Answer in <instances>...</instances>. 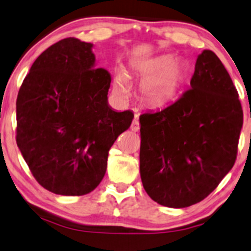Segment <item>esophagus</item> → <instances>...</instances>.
Wrapping results in <instances>:
<instances>
[{"label": "esophagus", "mask_w": 251, "mask_h": 251, "mask_svg": "<svg viewBox=\"0 0 251 251\" xmlns=\"http://www.w3.org/2000/svg\"><path fill=\"white\" fill-rule=\"evenodd\" d=\"M130 129H131L132 131H135V132H137L138 130H140V121H138V117L137 116H136L135 119L132 120Z\"/></svg>", "instance_id": "1"}]
</instances>
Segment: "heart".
I'll return each instance as SVG.
<instances>
[{
    "instance_id": "b5f03b06",
    "label": "heart",
    "mask_w": 251,
    "mask_h": 251,
    "mask_svg": "<svg viewBox=\"0 0 251 251\" xmlns=\"http://www.w3.org/2000/svg\"><path fill=\"white\" fill-rule=\"evenodd\" d=\"M132 74L141 80V101L149 108H162L178 97L187 79L188 66L182 60H173L171 55H159L135 63ZM113 91L120 99L129 97L130 85L125 72L115 73Z\"/></svg>"
}]
</instances>
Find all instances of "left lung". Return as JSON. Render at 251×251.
<instances>
[{
    "mask_svg": "<svg viewBox=\"0 0 251 251\" xmlns=\"http://www.w3.org/2000/svg\"><path fill=\"white\" fill-rule=\"evenodd\" d=\"M140 171L151 199L171 208L200 202L234 166L243 111L218 55H198L191 88L175 103L141 115Z\"/></svg>",
    "mask_w": 251,
    "mask_h": 251,
    "instance_id": "left-lung-1",
    "label": "left lung"
}]
</instances>
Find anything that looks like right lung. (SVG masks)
Segmentation results:
<instances>
[{"label": "right lung", "mask_w": 251, "mask_h": 251, "mask_svg": "<svg viewBox=\"0 0 251 251\" xmlns=\"http://www.w3.org/2000/svg\"><path fill=\"white\" fill-rule=\"evenodd\" d=\"M92 49L76 38L51 45L17 95V147L36 180L60 196L97 188L111 145L134 119L108 104L110 74L95 69Z\"/></svg>", "instance_id": "right-lung-1"}]
</instances>
